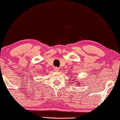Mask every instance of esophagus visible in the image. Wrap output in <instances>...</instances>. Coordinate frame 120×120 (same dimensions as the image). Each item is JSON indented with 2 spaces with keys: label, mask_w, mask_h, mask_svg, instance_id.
<instances>
[{
  "label": "esophagus",
  "mask_w": 120,
  "mask_h": 120,
  "mask_svg": "<svg viewBox=\"0 0 120 120\" xmlns=\"http://www.w3.org/2000/svg\"><path fill=\"white\" fill-rule=\"evenodd\" d=\"M59 70H60V69H59L58 68H57V67H55V68H54V70H55V71H58Z\"/></svg>",
  "instance_id": "1"
}]
</instances>
